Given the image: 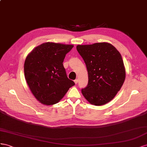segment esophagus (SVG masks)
<instances>
[{"instance_id": "obj_1", "label": "esophagus", "mask_w": 147, "mask_h": 147, "mask_svg": "<svg viewBox=\"0 0 147 147\" xmlns=\"http://www.w3.org/2000/svg\"><path fill=\"white\" fill-rule=\"evenodd\" d=\"M74 82L75 84H77L78 82V79H75V80L74 81Z\"/></svg>"}]
</instances>
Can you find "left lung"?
Wrapping results in <instances>:
<instances>
[{
  "label": "left lung",
  "instance_id": "left-lung-1",
  "mask_svg": "<svg viewBox=\"0 0 147 147\" xmlns=\"http://www.w3.org/2000/svg\"><path fill=\"white\" fill-rule=\"evenodd\" d=\"M76 49L85 62L89 78L87 86L81 90L84 97L97 106L110 102L125 80V71L120 53L107 42L78 45Z\"/></svg>",
  "mask_w": 147,
  "mask_h": 147
}]
</instances>
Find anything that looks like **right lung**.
Listing matches in <instances>:
<instances>
[{"instance_id": "obj_1", "label": "right lung", "mask_w": 147, "mask_h": 147, "mask_svg": "<svg viewBox=\"0 0 147 147\" xmlns=\"http://www.w3.org/2000/svg\"><path fill=\"white\" fill-rule=\"evenodd\" d=\"M73 45L45 42L36 47L24 61V72L36 98L46 105L58 103L75 85L67 77L63 62Z\"/></svg>"}]
</instances>
